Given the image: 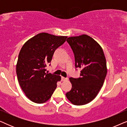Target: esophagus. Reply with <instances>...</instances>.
I'll use <instances>...</instances> for the list:
<instances>
[{"mask_svg": "<svg viewBox=\"0 0 127 127\" xmlns=\"http://www.w3.org/2000/svg\"><path fill=\"white\" fill-rule=\"evenodd\" d=\"M68 80L67 78H65V77H62V81H66Z\"/></svg>", "mask_w": 127, "mask_h": 127, "instance_id": "34e87169", "label": "esophagus"}]
</instances>
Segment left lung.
Returning <instances> with one entry per match:
<instances>
[{
    "label": "left lung",
    "instance_id": "obj_1",
    "mask_svg": "<svg viewBox=\"0 0 127 127\" xmlns=\"http://www.w3.org/2000/svg\"><path fill=\"white\" fill-rule=\"evenodd\" d=\"M66 41L73 51L76 67L82 70L80 77L69 79L72 87L66 96L73 105H84L92 101L103 86L106 60L101 46L87 34L69 37Z\"/></svg>",
    "mask_w": 127,
    "mask_h": 127
}]
</instances>
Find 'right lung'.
I'll return each instance as SVG.
<instances>
[{
  "label": "right lung",
  "mask_w": 127,
  "mask_h": 127,
  "mask_svg": "<svg viewBox=\"0 0 127 127\" xmlns=\"http://www.w3.org/2000/svg\"><path fill=\"white\" fill-rule=\"evenodd\" d=\"M67 36L40 33L26 41L19 53L16 72L19 84L29 99L43 103L51 98L61 77L46 72L55 50Z\"/></svg>",
  "instance_id": "obj_1"
}]
</instances>
